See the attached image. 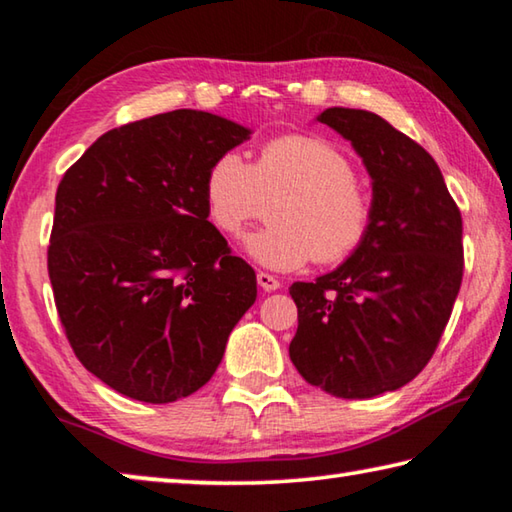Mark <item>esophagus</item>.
<instances>
[{
    "mask_svg": "<svg viewBox=\"0 0 512 512\" xmlns=\"http://www.w3.org/2000/svg\"><path fill=\"white\" fill-rule=\"evenodd\" d=\"M257 284L264 291H277V289H280V280H277V277H273V275L264 273V271L257 273Z\"/></svg>",
    "mask_w": 512,
    "mask_h": 512,
    "instance_id": "1",
    "label": "esophagus"
}]
</instances>
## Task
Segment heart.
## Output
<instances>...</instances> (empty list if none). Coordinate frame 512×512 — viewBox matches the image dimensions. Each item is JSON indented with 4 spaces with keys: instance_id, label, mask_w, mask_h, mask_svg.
Listing matches in <instances>:
<instances>
[{
    "instance_id": "b5f03b06",
    "label": "heart",
    "mask_w": 512,
    "mask_h": 512,
    "mask_svg": "<svg viewBox=\"0 0 512 512\" xmlns=\"http://www.w3.org/2000/svg\"><path fill=\"white\" fill-rule=\"evenodd\" d=\"M205 207L225 237L237 239L273 201L268 228L246 239L248 255L273 271H296L311 257L336 266L366 244L375 196L357 178L348 153L316 135H280L259 146L250 164L216 155L205 173Z\"/></svg>"
}]
</instances>
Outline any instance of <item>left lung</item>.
<instances>
[{
	"mask_svg": "<svg viewBox=\"0 0 512 512\" xmlns=\"http://www.w3.org/2000/svg\"><path fill=\"white\" fill-rule=\"evenodd\" d=\"M318 121L361 155L375 223L336 271L291 284L289 357L311 386L368 400L409 384L436 352L463 280V219L436 160L386 119L327 108Z\"/></svg>",
	"mask_w": 512,
	"mask_h": 512,
	"instance_id": "1",
	"label": "left lung"
}]
</instances>
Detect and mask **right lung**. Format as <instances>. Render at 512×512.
<instances>
[{
    "label": "right lung",
    "mask_w": 512,
    "mask_h": 512,
    "mask_svg": "<svg viewBox=\"0 0 512 512\" xmlns=\"http://www.w3.org/2000/svg\"><path fill=\"white\" fill-rule=\"evenodd\" d=\"M248 137L212 112H164L103 133L60 180L56 309L76 359L117 393H196L255 302L253 266L207 221L203 196L212 160Z\"/></svg>",
    "instance_id": "obj_1"
}]
</instances>
